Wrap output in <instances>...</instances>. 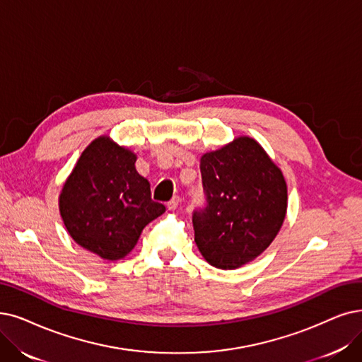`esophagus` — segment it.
I'll list each match as a JSON object with an SVG mask.
<instances>
[{"label": "esophagus", "instance_id": "1", "mask_svg": "<svg viewBox=\"0 0 362 362\" xmlns=\"http://www.w3.org/2000/svg\"><path fill=\"white\" fill-rule=\"evenodd\" d=\"M178 205H180V197L178 196H173L168 204H166V206H168V209L169 211H175L177 208H178Z\"/></svg>", "mask_w": 362, "mask_h": 362}]
</instances>
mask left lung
<instances>
[{"label":"left lung","instance_id":"left-lung-1","mask_svg":"<svg viewBox=\"0 0 362 362\" xmlns=\"http://www.w3.org/2000/svg\"><path fill=\"white\" fill-rule=\"evenodd\" d=\"M205 204L193 211L194 240L206 262L236 269L262 254L285 220L286 184L259 144L236 138L200 158Z\"/></svg>","mask_w":362,"mask_h":362}]
</instances>
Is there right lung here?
<instances>
[{"mask_svg":"<svg viewBox=\"0 0 362 362\" xmlns=\"http://www.w3.org/2000/svg\"><path fill=\"white\" fill-rule=\"evenodd\" d=\"M135 162L132 151L100 136L81 153L59 197L71 238L110 262L131 252L142 228L166 211L151 200Z\"/></svg>","mask_w":362,"mask_h":362,"instance_id":"1","label":"right lung"}]
</instances>
